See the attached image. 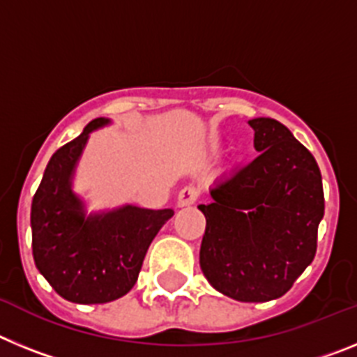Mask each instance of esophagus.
Segmentation results:
<instances>
[{"instance_id": "esophagus-1", "label": "esophagus", "mask_w": 357, "mask_h": 357, "mask_svg": "<svg viewBox=\"0 0 357 357\" xmlns=\"http://www.w3.org/2000/svg\"><path fill=\"white\" fill-rule=\"evenodd\" d=\"M198 188L195 185H185L184 189H181V193H178V198H176V206L178 207H189L193 206L195 202L198 200Z\"/></svg>"}]
</instances>
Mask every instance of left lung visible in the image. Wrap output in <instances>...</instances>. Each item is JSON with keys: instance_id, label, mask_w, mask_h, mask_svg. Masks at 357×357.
<instances>
[{"instance_id": "left-lung-1", "label": "left lung", "mask_w": 357, "mask_h": 357, "mask_svg": "<svg viewBox=\"0 0 357 357\" xmlns=\"http://www.w3.org/2000/svg\"><path fill=\"white\" fill-rule=\"evenodd\" d=\"M254 128L250 164L218 178L211 204H200L206 234L200 268L211 286L239 302L284 295L317 254L324 188L317 160L272 118Z\"/></svg>"}]
</instances>
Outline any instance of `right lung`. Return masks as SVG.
I'll return each mask as SVG.
<instances>
[{
  "label": "right lung",
  "instance_id": "right-lung-1",
  "mask_svg": "<svg viewBox=\"0 0 357 357\" xmlns=\"http://www.w3.org/2000/svg\"><path fill=\"white\" fill-rule=\"evenodd\" d=\"M96 118L77 139L55 151L31 200V250L43 277L75 304H105L127 295L139 277L150 243L173 209L121 206L87 214L73 176Z\"/></svg>",
  "mask_w": 357,
  "mask_h": 357
}]
</instances>
